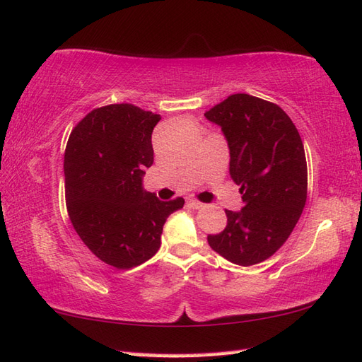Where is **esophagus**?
Wrapping results in <instances>:
<instances>
[{"instance_id": "1", "label": "esophagus", "mask_w": 362, "mask_h": 362, "mask_svg": "<svg viewBox=\"0 0 362 362\" xmlns=\"http://www.w3.org/2000/svg\"><path fill=\"white\" fill-rule=\"evenodd\" d=\"M187 205L189 208H194V209H199V208L204 206V204H202V202H199V200H196V199H188L187 200Z\"/></svg>"}]
</instances>
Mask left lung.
<instances>
[{"label":"left lung","instance_id":"8db88e82","mask_svg":"<svg viewBox=\"0 0 362 362\" xmlns=\"http://www.w3.org/2000/svg\"><path fill=\"white\" fill-rule=\"evenodd\" d=\"M205 117L222 126L230 174L245 202L239 213L225 209V230L208 234L209 247L242 267L264 262L288 239L307 202L299 132L282 107L248 94L226 97Z\"/></svg>","mask_w":362,"mask_h":362}]
</instances>
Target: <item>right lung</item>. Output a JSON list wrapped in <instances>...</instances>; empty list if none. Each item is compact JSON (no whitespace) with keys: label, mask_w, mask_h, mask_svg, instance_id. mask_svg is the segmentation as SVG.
Listing matches in <instances>:
<instances>
[{"label":"right lung","mask_w":362,"mask_h":362,"mask_svg":"<svg viewBox=\"0 0 362 362\" xmlns=\"http://www.w3.org/2000/svg\"><path fill=\"white\" fill-rule=\"evenodd\" d=\"M162 117L129 103L90 111L64 151L66 208L78 238L105 264L129 270L153 257L182 197L158 200L141 188L154 162L151 134Z\"/></svg>","instance_id":"1"}]
</instances>
